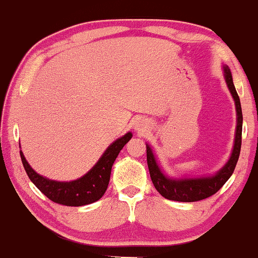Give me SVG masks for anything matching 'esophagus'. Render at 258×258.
<instances>
[{
    "instance_id": "34e87169",
    "label": "esophagus",
    "mask_w": 258,
    "mask_h": 258,
    "mask_svg": "<svg viewBox=\"0 0 258 258\" xmlns=\"http://www.w3.org/2000/svg\"><path fill=\"white\" fill-rule=\"evenodd\" d=\"M136 128L138 130V131H141V130H143L144 128V125L143 123H141V122H138L137 125H136Z\"/></svg>"
}]
</instances>
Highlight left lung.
Instances as JSON below:
<instances>
[{
    "mask_svg": "<svg viewBox=\"0 0 258 258\" xmlns=\"http://www.w3.org/2000/svg\"><path fill=\"white\" fill-rule=\"evenodd\" d=\"M223 69V76L226 80L230 94H232L234 103H235L236 110V128L235 137H234V146L232 154L223 167L217 171L212 176L205 177H195V178H176V177H170L160 167L158 160L154 155L153 149L149 144L147 146V162L148 168H149L150 178L153 180V184L156 190L164 198L168 200L182 201V203H193V201H199L206 198L211 197L217 193L223 186L224 183L230 178L234 172V168L236 166L239 155H240L241 148V132H242V112L240 99H239L238 93H236L235 86L233 84V78L230 69L227 65L222 67Z\"/></svg>",
    "mask_w": 258,
    "mask_h": 258,
    "instance_id": "obj_1",
    "label": "left lung"
}]
</instances>
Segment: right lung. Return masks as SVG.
I'll use <instances>...</instances> for the list:
<instances>
[{"label": "right lung", "mask_w": 258, "mask_h": 258, "mask_svg": "<svg viewBox=\"0 0 258 258\" xmlns=\"http://www.w3.org/2000/svg\"><path fill=\"white\" fill-rule=\"evenodd\" d=\"M131 138L132 132H127L125 136L112 142L87 173L70 182L49 179L38 174L26 161L22 150L20 158L29 178L49 200L65 206H84L99 200L104 195L110 180L112 164L120 150Z\"/></svg>", "instance_id": "obj_1"}]
</instances>
